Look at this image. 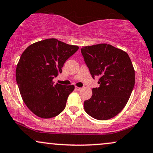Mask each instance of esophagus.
Here are the masks:
<instances>
[{
	"label": "esophagus",
	"mask_w": 153,
	"mask_h": 153,
	"mask_svg": "<svg viewBox=\"0 0 153 153\" xmlns=\"http://www.w3.org/2000/svg\"><path fill=\"white\" fill-rule=\"evenodd\" d=\"M81 89H82L81 88H79V87H77V86H75V90H76V91H80Z\"/></svg>",
	"instance_id": "obj_1"
}]
</instances>
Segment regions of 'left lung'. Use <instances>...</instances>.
<instances>
[{"label": "left lung", "instance_id": "8db88e82", "mask_svg": "<svg viewBox=\"0 0 153 153\" xmlns=\"http://www.w3.org/2000/svg\"><path fill=\"white\" fill-rule=\"evenodd\" d=\"M85 62L93 77H100V87L84 102L85 111L93 118L105 120L121 112L135 85V70L129 56L106 43L81 48Z\"/></svg>", "mask_w": 153, "mask_h": 153}]
</instances>
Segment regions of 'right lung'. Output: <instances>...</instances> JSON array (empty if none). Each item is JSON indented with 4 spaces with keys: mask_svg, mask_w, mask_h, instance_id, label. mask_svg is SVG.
I'll list each match as a JSON object with an SVG mask.
<instances>
[{
    "mask_svg": "<svg viewBox=\"0 0 153 153\" xmlns=\"http://www.w3.org/2000/svg\"><path fill=\"white\" fill-rule=\"evenodd\" d=\"M78 48L49 38L31 44L22 53L16 67V81L23 102L37 116L51 118L65 109L75 86L54 85L53 79L62 73L65 62Z\"/></svg>",
    "mask_w": 153,
    "mask_h": 153,
    "instance_id": "obj_1",
    "label": "right lung"
}]
</instances>
